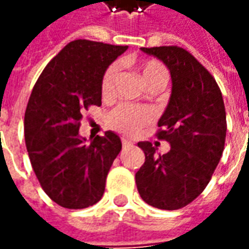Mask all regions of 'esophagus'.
Instances as JSON below:
<instances>
[{"mask_svg":"<svg viewBox=\"0 0 249 249\" xmlns=\"http://www.w3.org/2000/svg\"><path fill=\"white\" fill-rule=\"evenodd\" d=\"M133 143L128 141V140H126V138H122V146L123 147H127V146H131Z\"/></svg>","mask_w":249,"mask_h":249,"instance_id":"obj_1","label":"esophagus"}]
</instances>
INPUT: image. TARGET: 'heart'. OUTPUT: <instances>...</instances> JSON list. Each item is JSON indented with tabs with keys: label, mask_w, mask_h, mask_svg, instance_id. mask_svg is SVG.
Instances as JSON below:
<instances>
[{
	"label": "heart",
	"mask_w": 249,
	"mask_h": 249,
	"mask_svg": "<svg viewBox=\"0 0 249 249\" xmlns=\"http://www.w3.org/2000/svg\"><path fill=\"white\" fill-rule=\"evenodd\" d=\"M138 70L142 80L150 90L161 89L168 81V71L165 66L157 59H145L138 65ZM119 75V65H109L102 78V93L106 97L114 95L116 81ZM153 122V114L143 107H137L133 104L122 103L111 109L107 115V123L111 128L122 134H138L143 128Z\"/></svg>",
	"instance_id": "b5f03b06"
}]
</instances>
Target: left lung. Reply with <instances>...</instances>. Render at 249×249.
I'll use <instances>...</instances> for the list:
<instances>
[{"instance_id":"left-lung-1","label":"left lung","mask_w":249,"mask_h":249,"mask_svg":"<svg viewBox=\"0 0 249 249\" xmlns=\"http://www.w3.org/2000/svg\"><path fill=\"white\" fill-rule=\"evenodd\" d=\"M141 50L171 71L172 95L156 133L171 150L156 154L150 142H138L145 162L135 183L147 205L178 210L199 196L218 165L226 137L224 99L213 75L190 51L178 46Z\"/></svg>"}]
</instances>
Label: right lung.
<instances>
[{"mask_svg":"<svg viewBox=\"0 0 249 249\" xmlns=\"http://www.w3.org/2000/svg\"><path fill=\"white\" fill-rule=\"evenodd\" d=\"M127 46L87 39L68 43L39 75L24 116L31 165L44 193L65 209H85L102 199L108 171L122 149L112 131L85 143L82 112L102 106L104 71Z\"/></svg>","mask_w":249,"mask_h":249,"instance_id":"add662e5","label":"right lung"}]
</instances>
